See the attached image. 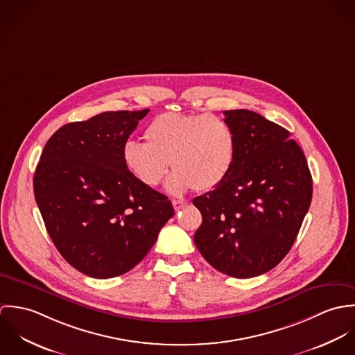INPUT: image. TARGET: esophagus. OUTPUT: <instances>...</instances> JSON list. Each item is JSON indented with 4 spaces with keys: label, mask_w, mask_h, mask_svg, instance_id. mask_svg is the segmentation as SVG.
I'll return each mask as SVG.
<instances>
[{
    "label": "esophagus",
    "mask_w": 355,
    "mask_h": 355,
    "mask_svg": "<svg viewBox=\"0 0 355 355\" xmlns=\"http://www.w3.org/2000/svg\"><path fill=\"white\" fill-rule=\"evenodd\" d=\"M187 203L186 201H179V200H173L172 201V205H173V207H175V210L178 211V210H180V209H183L184 206H187Z\"/></svg>",
    "instance_id": "1"
}]
</instances>
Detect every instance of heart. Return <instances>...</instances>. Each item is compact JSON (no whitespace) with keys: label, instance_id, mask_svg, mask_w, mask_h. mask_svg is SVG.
<instances>
[{"label":"heart","instance_id":"obj_1","mask_svg":"<svg viewBox=\"0 0 355 355\" xmlns=\"http://www.w3.org/2000/svg\"><path fill=\"white\" fill-rule=\"evenodd\" d=\"M146 144L127 141L123 161L145 186H157L169 165L175 172L166 190L210 191L230 175L236 155V137L231 125L211 114L166 112L154 117L145 130Z\"/></svg>","mask_w":355,"mask_h":355}]
</instances>
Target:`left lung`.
Returning <instances> with one entry per match:
<instances>
[{"instance_id": "obj_1", "label": "left lung", "mask_w": 355, "mask_h": 355, "mask_svg": "<svg viewBox=\"0 0 355 355\" xmlns=\"http://www.w3.org/2000/svg\"><path fill=\"white\" fill-rule=\"evenodd\" d=\"M223 113L236 137L235 162L218 187L194 198L202 214L194 243L218 272L248 279L290 252L313 183L304 152L286 128L248 109Z\"/></svg>"}]
</instances>
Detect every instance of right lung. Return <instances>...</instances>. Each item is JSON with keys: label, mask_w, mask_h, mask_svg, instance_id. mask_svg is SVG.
I'll return each instance as SVG.
<instances>
[{"label": "right lung", "mask_w": 355, "mask_h": 355, "mask_svg": "<svg viewBox=\"0 0 355 355\" xmlns=\"http://www.w3.org/2000/svg\"><path fill=\"white\" fill-rule=\"evenodd\" d=\"M148 112H103L65 124L37 165L34 196L48 234L64 259L90 277L131 270L175 213L168 197L123 161L124 144Z\"/></svg>", "instance_id": "add662e5"}]
</instances>
